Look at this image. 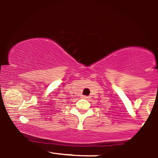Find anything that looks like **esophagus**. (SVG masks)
<instances>
[{"label": "esophagus", "mask_w": 158, "mask_h": 158, "mask_svg": "<svg viewBox=\"0 0 158 158\" xmlns=\"http://www.w3.org/2000/svg\"><path fill=\"white\" fill-rule=\"evenodd\" d=\"M82 98H83V99H89V97H88V96H82Z\"/></svg>", "instance_id": "obj_1"}]
</instances>
